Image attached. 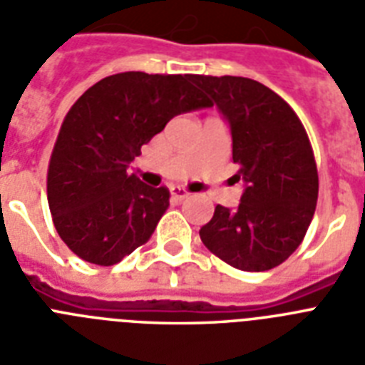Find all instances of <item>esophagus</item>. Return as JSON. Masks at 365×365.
Here are the masks:
<instances>
[{"instance_id":"1","label":"esophagus","mask_w":365,"mask_h":365,"mask_svg":"<svg viewBox=\"0 0 365 365\" xmlns=\"http://www.w3.org/2000/svg\"><path fill=\"white\" fill-rule=\"evenodd\" d=\"M170 192H173V197L176 198V200H185V198L189 197V191H185V189L180 187V185H173V187H170Z\"/></svg>"}]
</instances>
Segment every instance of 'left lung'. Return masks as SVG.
Segmentation results:
<instances>
[{
  "mask_svg": "<svg viewBox=\"0 0 365 365\" xmlns=\"http://www.w3.org/2000/svg\"><path fill=\"white\" fill-rule=\"evenodd\" d=\"M229 121L238 208L215 206L200 229L202 244L244 272L285 262L309 229L319 197V174L307 133L275 91L244 76H195Z\"/></svg>",
  "mask_w": 365,
  "mask_h": 365,
  "instance_id": "left-lung-1",
  "label": "left lung"
}]
</instances>
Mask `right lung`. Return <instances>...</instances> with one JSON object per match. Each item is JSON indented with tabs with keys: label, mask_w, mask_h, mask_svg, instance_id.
<instances>
[{
	"label": "right lung",
	"mask_w": 365,
	"mask_h": 365,
	"mask_svg": "<svg viewBox=\"0 0 365 365\" xmlns=\"http://www.w3.org/2000/svg\"><path fill=\"white\" fill-rule=\"evenodd\" d=\"M208 106L195 75L140 71L106 76L78 97L61 123L46 178L52 221L73 253L112 266L146 244L170 192L127 168L174 115Z\"/></svg>",
	"instance_id": "right-lung-1"
}]
</instances>
